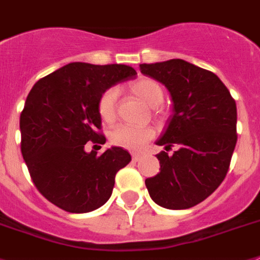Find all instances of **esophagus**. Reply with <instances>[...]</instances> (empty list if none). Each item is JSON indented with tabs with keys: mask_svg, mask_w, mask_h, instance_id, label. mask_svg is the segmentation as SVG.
Masks as SVG:
<instances>
[{
	"mask_svg": "<svg viewBox=\"0 0 260 260\" xmlns=\"http://www.w3.org/2000/svg\"><path fill=\"white\" fill-rule=\"evenodd\" d=\"M132 156H133V160H134V162H138V160L141 159V156H142V155H141L139 153H133Z\"/></svg>",
	"mask_w": 260,
	"mask_h": 260,
	"instance_id": "esophagus-1",
	"label": "esophagus"
}]
</instances>
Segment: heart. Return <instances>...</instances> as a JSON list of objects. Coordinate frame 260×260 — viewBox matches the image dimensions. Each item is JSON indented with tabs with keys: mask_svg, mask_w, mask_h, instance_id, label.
I'll return each instance as SVG.
<instances>
[{
	"mask_svg": "<svg viewBox=\"0 0 260 260\" xmlns=\"http://www.w3.org/2000/svg\"><path fill=\"white\" fill-rule=\"evenodd\" d=\"M132 91L146 106L156 107L164 101V90L154 79H139L132 85ZM118 89L110 87L102 93L98 100V113L106 122L114 119L117 111ZM154 137V130L149 126L117 125L109 133V138L114 145L122 146L126 149L138 150L145 146L147 141Z\"/></svg>",
	"mask_w": 260,
	"mask_h": 260,
	"instance_id": "obj_1",
	"label": "heart"
}]
</instances>
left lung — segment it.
Returning a JSON list of instances; mask_svg holds the SVG:
<instances>
[{"label":"left lung","instance_id":"left-lung-1","mask_svg":"<svg viewBox=\"0 0 260 260\" xmlns=\"http://www.w3.org/2000/svg\"><path fill=\"white\" fill-rule=\"evenodd\" d=\"M143 76L165 85L173 115L156 141L160 171L145 181L156 205L184 210L215 191L237 145V104L214 73L183 59L139 65ZM175 145L173 154L167 151Z\"/></svg>","mask_w":260,"mask_h":260}]
</instances>
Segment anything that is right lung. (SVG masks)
<instances>
[{"mask_svg": "<svg viewBox=\"0 0 260 260\" xmlns=\"http://www.w3.org/2000/svg\"><path fill=\"white\" fill-rule=\"evenodd\" d=\"M135 77L127 65L72 62L30 90L19 118L21 151L36 187L59 209L90 212L111 197L115 174L132 155L117 146L96 155L85 145L106 142L98 133L102 93Z\"/></svg>", "mask_w": 260, "mask_h": 260, "instance_id": "1", "label": "right lung"}]
</instances>
